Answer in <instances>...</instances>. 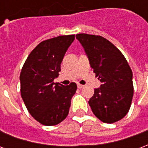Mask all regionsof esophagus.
<instances>
[{
	"label": "esophagus",
	"instance_id": "obj_1",
	"mask_svg": "<svg viewBox=\"0 0 148 148\" xmlns=\"http://www.w3.org/2000/svg\"><path fill=\"white\" fill-rule=\"evenodd\" d=\"M84 86L83 85H81V84L77 83V88H79V89H81V88H83Z\"/></svg>",
	"mask_w": 148,
	"mask_h": 148
}]
</instances>
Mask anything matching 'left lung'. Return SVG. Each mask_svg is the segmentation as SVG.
<instances>
[{
	"mask_svg": "<svg viewBox=\"0 0 148 148\" xmlns=\"http://www.w3.org/2000/svg\"><path fill=\"white\" fill-rule=\"evenodd\" d=\"M76 39L86 53L90 66L102 84L89 101L93 114L112 124L125 116L133 97L132 71L120 50L100 36L77 34Z\"/></svg>",
	"mask_w": 148,
	"mask_h": 148,
	"instance_id": "left-lung-1",
	"label": "left lung"
}]
</instances>
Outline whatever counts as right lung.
<instances>
[{
  "label": "right lung",
  "mask_w": 148,
  "mask_h": 148,
  "mask_svg": "<svg viewBox=\"0 0 148 148\" xmlns=\"http://www.w3.org/2000/svg\"><path fill=\"white\" fill-rule=\"evenodd\" d=\"M74 35L59 36L42 41L32 50L22 67L21 93L34 119L46 126L61 123L67 116L77 85L55 83L61 62Z\"/></svg>",
  "instance_id": "right-lung-1"
}]
</instances>
